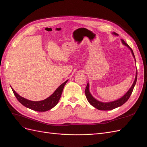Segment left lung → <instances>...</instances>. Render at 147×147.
Returning a JSON list of instances; mask_svg holds the SVG:
<instances>
[{
	"instance_id": "8db88e82",
	"label": "left lung",
	"mask_w": 147,
	"mask_h": 147,
	"mask_svg": "<svg viewBox=\"0 0 147 147\" xmlns=\"http://www.w3.org/2000/svg\"><path fill=\"white\" fill-rule=\"evenodd\" d=\"M112 34L115 35H117V36L118 35V34H117L115 32H112ZM121 42L123 43V45L127 47L131 50L132 55L133 57H134V58L135 59V63H136L135 56H134V53H133V51L132 49L122 39H121ZM137 70H136V77H135L134 81V82H133L131 87L129 89V90L126 92V94H124V96H123L121 97H120V98L118 99H117V100H113V101L106 102H101V101L97 100L92 96V94H91V92L90 91V84H89V83H88L87 85H86V88L85 89V95L86 97V99H87L89 103H90L92 106H93L94 107L96 108L98 110H113L114 109H116V108L118 107H120L122 105H123L129 99V98L131 94H132L133 89H134V88L136 85V83L137 82Z\"/></svg>"
}]
</instances>
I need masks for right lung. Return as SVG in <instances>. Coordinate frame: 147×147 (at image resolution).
Masks as SVG:
<instances>
[{"label":"right lung","mask_w":147,"mask_h":147,"mask_svg":"<svg viewBox=\"0 0 147 147\" xmlns=\"http://www.w3.org/2000/svg\"><path fill=\"white\" fill-rule=\"evenodd\" d=\"M67 81L68 80L63 83H62L50 96H49L45 99L40 101H32L25 99L16 92L11 86V88L18 100L26 107L35 111H37V112H46V111L53 109L58 103L65 84Z\"/></svg>","instance_id":"add662e5"}]
</instances>
